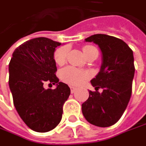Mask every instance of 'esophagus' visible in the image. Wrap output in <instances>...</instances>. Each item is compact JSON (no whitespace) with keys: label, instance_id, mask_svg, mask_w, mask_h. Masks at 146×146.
Returning a JSON list of instances; mask_svg holds the SVG:
<instances>
[{"label":"esophagus","instance_id":"1","mask_svg":"<svg viewBox=\"0 0 146 146\" xmlns=\"http://www.w3.org/2000/svg\"><path fill=\"white\" fill-rule=\"evenodd\" d=\"M76 90V87L70 86V92H71V93H74V92H75Z\"/></svg>","mask_w":146,"mask_h":146}]
</instances>
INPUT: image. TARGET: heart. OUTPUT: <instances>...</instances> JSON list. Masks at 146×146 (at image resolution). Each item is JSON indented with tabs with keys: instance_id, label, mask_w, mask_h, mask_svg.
I'll return each mask as SVG.
<instances>
[{
	"instance_id": "1",
	"label": "heart",
	"mask_w": 146,
	"mask_h": 146,
	"mask_svg": "<svg viewBox=\"0 0 146 146\" xmlns=\"http://www.w3.org/2000/svg\"><path fill=\"white\" fill-rule=\"evenodd\" d=\"M68 50L69 48L67 46H61L55 50L53 54V59L58 66H62L66 63ZM92 50H97V49L92 46H86L83 47V52L85 56ZM59 76L63 82L74 86L80 85L86 79L89 78V74L87 72L80 70L72 66H67L62 69L60 71Z\"/></svg>"
}]
</instances>
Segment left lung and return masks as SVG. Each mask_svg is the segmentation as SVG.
<instances>
[{
    "mask_svg": "<svg viewBox=\"0 0 146 146\" xmlns=\"http://www.w3.org/2000/svg\"><path fill=\"white\" fill-rule=\"evenodd\" d=\"M86 41L97 44L102 52V65L91 85L96 91H89V98L82 104V113L91 125L108 127L122 116L130 101L135 76L133 51L116 37L96 34ZM103 91L100 93L98 90Z\"/></svg>",
    "mask_w": 146,
    "mask_h": 146,
    "instance_id": "1",
    "label": "left lung"
}]
</instances>
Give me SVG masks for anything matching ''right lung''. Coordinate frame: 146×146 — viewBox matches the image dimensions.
Segmentation results:
<instances>
[{
    "mask_svg": "<svg viewBox=\"0 0 146 146\" xmlns=\"http://www.w3.org/2000/svg\"><path fill=\"white\" fill-rule=\"evenodd\" d=\"M61 44L46 37L27 40L16 48L9 64V86L13 103L26 125L36 132H47L58 125L63 105L70 89L59 82L53 59L56 48ZM46 84L55 90L45 89Z\"/></svg>",
    "mask_w": 146,
    "mask_h": 146,
    "instance_id": "1",
    "label": "right lung"
}]
</instances>
